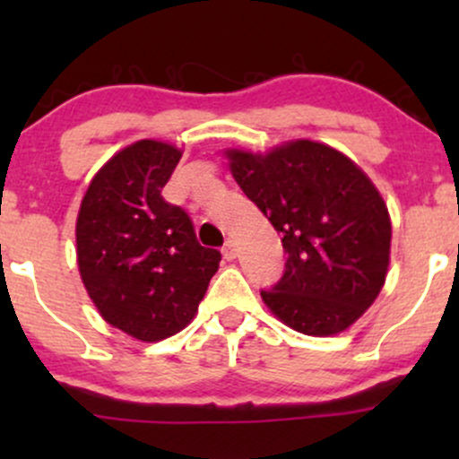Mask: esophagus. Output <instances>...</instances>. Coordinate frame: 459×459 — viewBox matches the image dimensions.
<instances>
[{
	"label": "esophagus",
	"mask_w": 459,
	"mask_h": 459,
	"mask_svg": "<svg viewBox=\"0 0 459 459\" xmlns=\"http://www.w3.org/2000/svg\"><path fill=\"white\" fill-rule=\"evenodd\" d=\"M222 255H224L226 261H233L235 259V256H237V244H235L233 239L226 241L224 247H222Z\"/></svg>",
	"instance_id": "obj_1"
}]
</instances>
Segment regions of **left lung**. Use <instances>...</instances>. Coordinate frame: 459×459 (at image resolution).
Listing matches in <instances>:
<instances>
[{"label":"left lung","mask_w":459,"mask_h":459,"mask_svg":"<svg viewBox=\"0 0 459 459\" xmlns=\"http://www.w3.org/2000/svg\"><path fill=\"white\" fill-rule=\"evenodd\" d=\"M226 157L237 186L282 235L287 263L261 291L267 308L308 336L350 328L382 291L391 256V218L371 178L313 140Z\"/></svg>","instance_id":"left-lung-1"}]
</instances>
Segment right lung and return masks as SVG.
<instances>
[{"label":"right lung","mask_w":459,"mask_h":459,"mask_svg":"<svg viewBox=\"0 0 459 459\" xmlns=\"http://www.w3.org/2000/svg\"><path fill=\"white\" fill-rule=\"evenodd\" d=\"M181 151L140 140L94 175L77 215V265L101 317L144 343L181 332L196 315L220 255L198 244L189 215L166 203Z\"/></svg>","instance_id":"add662e5"}]
</instances>
